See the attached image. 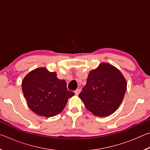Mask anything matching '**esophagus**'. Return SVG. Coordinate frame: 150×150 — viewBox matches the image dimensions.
Instances as JSON below:
<instances>
[{"label":"esophagus","mask_w":150,"mask_h":150,"mask_svg":"<svg viewBox=\"0 0 150 150\" xmlns=\"http://www.w3.org/2000/svg\"><path fill=\"white\" fill-rule=\"evenodd\" d=\"M80 92H81V89H79V88H78V89H77V90L75 91V94L76 95H79V94L80 93Z\"/></svg>","instance_id":"34e87169"}]
</instances>
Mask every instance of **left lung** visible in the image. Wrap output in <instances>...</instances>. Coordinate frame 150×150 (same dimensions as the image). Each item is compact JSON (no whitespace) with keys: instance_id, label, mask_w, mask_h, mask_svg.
<instances>
[{"instance_id":"left-lung-1","label":"left lung","mask_w":150,"mask_h":150,"mask_svg":"<svg viewBox=\"0 0 150 150\" xmlns=\"http://www.w3.org/2000/svg\"><path fill=\"white\" fill-rule=\"evenodd\" d=\"M126 88V81L120 71L109 63H101L88 73L79 97L94 115L105 117L117 110Z\"/></svg>"}]
</instances>
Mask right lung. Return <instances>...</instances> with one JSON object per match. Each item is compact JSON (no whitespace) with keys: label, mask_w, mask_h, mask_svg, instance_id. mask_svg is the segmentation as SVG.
<instances>
[{"label":"right lung","mask_w":150,"mask_h":150,"mask_svg":"<svg viewBox=\"0 0 150 150\" xmlns=\"http://www.w3.org/2000/svg\"><path fill=\"white\" fill-rule=\"evenodd\" d=\"M22 90L28 107L38 115L52 117L59 115L75 93L68 91L65 80L55 72L40 67L30 71L22 82Z\"/></svg>","instance_id":"add662e5"}]
</instances>
